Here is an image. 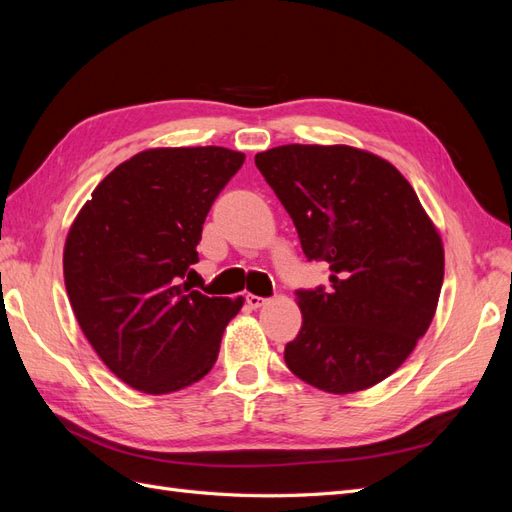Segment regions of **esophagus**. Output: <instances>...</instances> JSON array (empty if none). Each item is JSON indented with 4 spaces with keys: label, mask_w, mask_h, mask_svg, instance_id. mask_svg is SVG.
I'll list each match as a JSON object with an SVG mask.
<instances>
[{
    "label": "esophagus",
    "mask_w": 512,
    "mask_h": 512,
    "mask_svg": "<svg viewBox=\"0 0 512 512\" xmlns=\"http://www.w3.org/2000/svg\"><path fill=\"white\" fill-rule=\"evenodd\" d=\"M245 303H247V305H250L252 309H258V307H262V305H265V303H267V299H262V297H256V294H247V297H245Z\"/></svg>",
    "instance_id": "34e87169"
}]
</instances>
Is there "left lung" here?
Here are the masks:
<instances>
[{"label": "left lung", "instance_id": "1", "mask_svg": "<svg viewBox=\"0 0 512 512\" xmlns=\"http://www.w3.org/2000/svg\"><path fill=\"white\" fill-rule=\"evenodd\" d=\"M307 260L329 262V290H299L294 376L333 395L365 391L404 363L436 314L444 247L408 179L350 145L256 153Z\"/></svg>", "mask_w": 512, "mask_h": 512}]
</instances>
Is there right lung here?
<instances>
[{"label": "right lung", "instance_id": "add662e5", "mask_svg": "<svg viewBox=\"0 0 512 512\" xmlns=\"http://www.w3.org/2000/svg\"><path fill=\"white\" fill-rule=\"evenodd\" d=\"M224 147H158L108 173L64 247L74 316L102 363L132 389L166 395L205 378L243 297L183 282L213 200L243 166Z\"/></svg>", "mask_w": 512, "mask_h": 512}]
</instances>
